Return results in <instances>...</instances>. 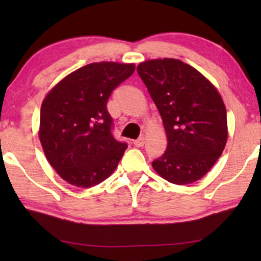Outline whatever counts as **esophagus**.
<instances>
[{"label":"esophagus","instance_id":"34e87169","mask_svg":"<svg viewBox=\"0 0 261 261\" xmlns=\"http://www.w3.org/2000/svg\"><path fill=\"white\" fill-rule=\"evenodd\" d=\"M133 144H134L135 147H142V146H144V144H145V139H144V137H141V138L137 139V140H134Z\"/></svg>","mask_w":261,"mask_h":261}]
</instances>
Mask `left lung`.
Wrapping results in <instances>:
<instances>
[{
  "label": "left lung",
  "instance_id": "8db88e82",
  "mask_svg": "<svg viewBox=\"0 0 261 261\" xmlns=\"http://www.w3.org/2000/svg\"><path fill=\"white\" fill-rule=\"evenodd\" d=\"M137 71L159 110L167 137L166 151L153 160V169L173 184L201 179L227 142V112L219 91L178 59L147 60Z\"/></svg>",
  "mask_w": 261,
  "mask_h": 261
}]
</instances>
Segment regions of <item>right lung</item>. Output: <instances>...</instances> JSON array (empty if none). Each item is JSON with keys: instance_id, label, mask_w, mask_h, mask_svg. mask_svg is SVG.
Returning a JSON list of instances; mask_svg holds the SVG:
<instances>
[{"instance_id": "add662e5", "label": "right lung", "mask_w": 261, "mask_h": 261, "mask_svg": "<svg viewBox=\"0 0 261 261\" xmlns=\"http://www.w3.org/2000/svg\"><path fill=\"white\" fill-rule=\"evenodd\" d=\"M134 70L133 64H89L45 97L39 138L48 163L69 184L95 187L116 169L127 144L114 138L107 102Z\"/></svg>"}]
</instances>
